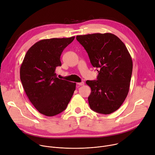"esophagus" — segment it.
<instances>
[{"label":"esophagus","instance_id":"obj_1","mask_svg":"<svg viewBox=\"0 0 155 155\" xmlns=\"http://www.w3.org/2000/svg\"><path fill=\"white\" fill-rule=\"evenodd\" d=\"M77 85H80V86H83V85H84V82L82 81V82L77 83Z\"/></svg>","mask_w":155,"mask_h":155}]
</instances>
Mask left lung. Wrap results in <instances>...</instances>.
Segmentation results:
<instances>
[{
    "instance_id": "obj_1",
    "label": "left lung",
    "mask_w": 155,
    "mask_h": 155,
    "mask_svg": "<svg viewBox=\"0 0 155 155\" xmlns=\"http://www.w3.org/2000/svg\"><path fill=\"white\" fill-rule=\"evenodd\" d=\"M87 52L91 65L97 68V80H87L91 92L90 108L109 114L117 110L128 94L133 63L123 42L115 35L93 33L76 36Z\"/></svg>"
}]
</instances>
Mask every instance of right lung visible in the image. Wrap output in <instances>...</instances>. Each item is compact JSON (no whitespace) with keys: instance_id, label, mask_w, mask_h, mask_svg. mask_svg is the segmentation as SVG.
<instances>
[{"instance_id":"1","label":"right lung","mask_w":155,"mask_h":155,"mask_svg":"<svg viewBox=\"0 0 155 155\" xmlns=\"http://www.w3.org/2000/svg\"><path fill=\"white\" fill-rule=\"evenodd\" d=\"M75 38L42 39L27 51L20 66V80L29 100L41 114L54 116L64 111L76 83L59 79L55 68L61 65L64 49Z\"/></svg>"}]
</instances>
